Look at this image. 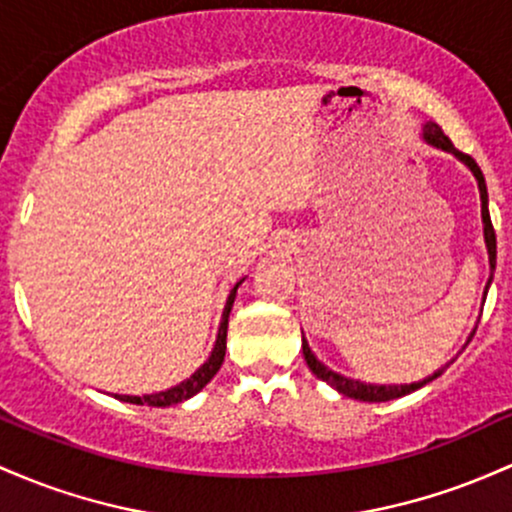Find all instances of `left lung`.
Listing matches in <instances>:
<instances>
[{
    "instance_id": "8db88e82",
    "label": "left lung",
    "mask_w": 512,
    "mask_h": 512,
    "mask_svg": "<svg viewBox=\"0 0 512 512\" xmlns=\"http://www.w3.org/2000/svg\"><path fill=\"white\" fill-rule=\"evenodd\" d=\"M423 140L432 148L437 150H445V153L457 157L462 165L469 167V172L474 174L476 184H479V196H481V221H484V243H486V252H488V267H491V277H488V284L484 289V301H486V294H488V286L493 282V272H496V233H493V226H491V213H488V192H486V179H484V172H481V167L476 165L474 157L459 153L457 148L452 145V140H449L445 133H442V128L437 126V123H423ZM476 328L471 330L469 340L474 338ZM466 340V342H469ZM303 347V357H306V364L308 369H311L313 374L318 376L320 381H325L328 386H333L335 391L342 393V396L347 398H355V401H367V403H381V401H393V398H401V396H408V393L423 389L425 384H430V381H435L437 376L447 369V364L442 369H437V372H432L430 376H425V379L420 381H413V384H367V381H359V379H350V376H342L338 372H333L330 367H325L320 359L313 355V350L308 347V340L303 338L301 342Z\"/></svg>"
}]
</instances>
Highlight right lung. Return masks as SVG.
Returning a JSON list of instances; mask_svg holds the SVG:
<instances>
[{"mask_svg": "<svg viewBox=\"0 0 512 512\" xmlns=\"http://www.w3.org/2000/svg\"><path fill=\"white\" fill-rule=\"evenodd\" d=\"M245 282V277L240 279L238 284L230 289L226 306H223V316H221V325H218V335L216 342H213V350L209 359L201 364L199 369L192 376H187L184 381H179L177 386H170L165 391H155V393H143V396H121V393H114V398H119L123 403H136V406H153V408H165V406H174V403H182L187 398H192L204 389L206 384L216 376L218 369H221L223 357H226V333H228V318H230V308L235 303V294H238V286Z\"/></svg>", "mask_w": 512, "mask_h": 512, "instance_id": "add662e5", "label": "right lung"}]
</instances>
